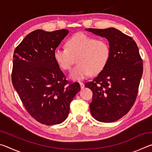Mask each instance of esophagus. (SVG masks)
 Instances as JSON below:
<instances>
[{"instance_id":"obj_1","label":"esophagus","mask_w":152,"mask_h":152,"mask_svg":"<svg viewBox=\"0 0 152 152\" xmlns=\"http://www.w3.org/2000/svg\"><path fill=\"white\" fill-rule=\"evenodd\" d=\"M80 83V88L82 89V88H84V83L83 82H79Z\"/></svg>"}]
</instances>
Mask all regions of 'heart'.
<instances>
[{
  "label": "heart",
  "instance_id": "1",
  "mask_svg": "<svg viewBox=\"0 0 152 152\" xmlns=\"http://www.w3.org/2000/svg\"><path fill=\"white\" fill-rule=\"evenodd\" d=\"M66 45V48L55 49L53 58L64 70H70L76 59L78 64L69 74L73 80H82L90 74H99L109 63L110 48L106 40L78 33L69 38Z\"/></svg>",
  "mask_w": 152,
  "mask_h": 152
}]
</instances>
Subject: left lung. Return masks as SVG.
<instances>
[{
	"instance_id": "8db88e82",
	"label": "left lung",
	"mask_w": 152,
	"mask_h": 152,
	"mask_svg": "<svg viewBox=\"0 0 152 152\" xmlns=\"http://www.w3.org/2000/svg\"><path fill=\"white\" fill-rule=\"evenodd\" d=\"M109 41L110 57L103 70L85 86L93 92L91 115L100 122L111 123L127 114L135 101L143 61L132 37L115 28L85 29Z\"/></svg>"
}]
</instances>
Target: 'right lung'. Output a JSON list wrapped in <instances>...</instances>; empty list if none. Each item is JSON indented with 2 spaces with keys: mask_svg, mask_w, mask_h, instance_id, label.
Returning a JSON list of instances; mask_svg holds the SVG:
<instances>
[{
  "mask_svg": "<svg viewBox=\"0 0 152 152\" xmlns=\"http://www.w3.org/2000/svg\"><path fill=\"white\" fill-rule=\"evenodd\" d=\"M68 30L37 29L15 48L12 82L27 112L42 124H60L66 119L70 104L80 90L78 82L68 85L53 58V51Z\"/></svg>",
  "mask_w": 152,
  "mask_h": 152,
  "instance_id": "obj_1",
  "label": "right lung"
}]
</instances>
